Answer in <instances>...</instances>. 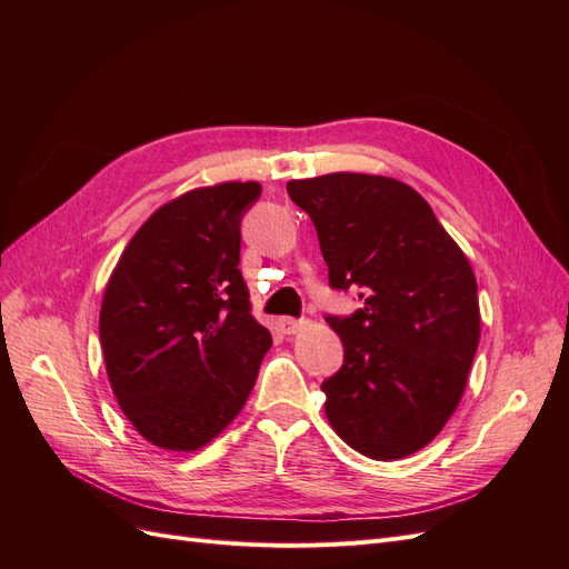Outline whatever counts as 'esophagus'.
Wrapping results in <instances>:
<instances>
[{"mask_svg":"<svg viewBox=\"0 0 569 569\" xmlns=\"http://www.w3.org/2000/svg\"><path fill=\"white\" fill-rule=\"evenodd\" d=\"M308 325V320H297V318H282L280 320V330L284 332V335H299L303 327Z\"/></svg>","mask_w":569,"mask_h":569,"instance_id":"34e87169","label":"esophagus"}]
</instances>
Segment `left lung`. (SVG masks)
Wrapping results in <instances>:
<instances>
[{"mask_svg": "<svg viewBox=\"0 0 569 569\" xmlns=\"http://www.w3.org/2000/svg\"><path fill=\"white\" fill-rule=\"evenodd\" d=\"M311 216L332 289L363 308L327 316L343 366L322 382L325 416L353 451L399 460L432 441L458 408L479 343L468 256L416 189L385 176L287 182Z\"/></svg>", "mask_w": 569, "mask_h": 569, "instance_id": "1", "label": "left lung"}]
</instances>
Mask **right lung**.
<instances>
[{"label":"right lung","mask_w":569,"mask_h":569,"mask_svg":"<svg viewBox=\"0 0 569 569\" xmlns=\"http://www.w3.org/2000/svg\"><path fill=\"white\" fill-rule=\"evenodd\" d=\"M258 182L199 187L163 203L111 272L99 339L130 425L163 451H197L244 408L272 337L251 316L239 222Z\"/></svg>","instance_id":"add662e5"}]
</instances>
